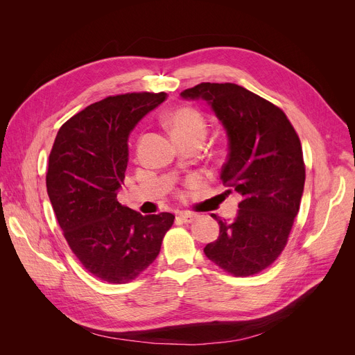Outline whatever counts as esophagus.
I'll return each mask as SVG.
<instances>
[{"mask_svg": "<svg viewBox=\"0 0 355 355\" xmlns=\"http://www.w3.org/2000/svg\"><path fill=\"white\" fill-rule=\"evenodd\" d=\"M178 217L184 221V223H193L198 216L194 213H180Z\"/></svg>", "mask_w": 355, "mask_h": 355, "instance_id": "esophagus-1", "label": "esophagus"}]
</instances>
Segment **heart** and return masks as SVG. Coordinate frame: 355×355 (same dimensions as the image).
I'll return each mask as SVG.
<instances>
[{
    "instance_id": "1",
    "label": "heart",
    "mask_w": 355,
    "mask_h": 355,
    "mask_svg": "<svg viewBox=\"0 0 355 355\" xmlns=\"http://www.w3.org/2000/svg\"><path fill=\"white\" fill-rule=\"evenodd\" d=\"M164 122L175 141L189 138L202 139L206 135V121L198 110L189 106H178L168 112Z\"/></svg>"
}]
</instances>
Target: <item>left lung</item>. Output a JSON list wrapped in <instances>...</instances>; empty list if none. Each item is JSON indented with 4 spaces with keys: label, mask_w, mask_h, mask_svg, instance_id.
<instances>
[{
    "label": "left lung",
    "mask_w": 355,
    "mask_h": 355,
    "mask_svg": "<svg viewBox=\"0 0 355 355\" xmlns=\"http://www.w3.org/2000/svg\"><path fill=\"white\" fill-rule=\"evenodd\" d=\"M204 99L226 128L221 168L227 193L241 196L237 217L220 220L218 239L204 253L225 272L246 277L269 268L288 243L305 184L300 137L285 112L234 83H200L181 92Z\"/></svg>",
    "instance_id": "left-lung-1"
}]
</instances>
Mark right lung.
<instances>
[{
    "label": "right lung",
    "mask_w": 355,
    "mask_h": 355,
    "mask_svg": "<svg viewBox=\"0 0 355 355\" xmlns=\"http://www.w3.org/2000/svg\"><path fill=\"white\" fill-rule=\"evenodd\" d=\"M166 93L107 96L66 121L49 155L47 194L69 248L101 281L128 284L157 259L174 214L142 216L118 201L128 137Z\"/></svg>",
    "instance_id": "add662e5"
}]
</instances>
